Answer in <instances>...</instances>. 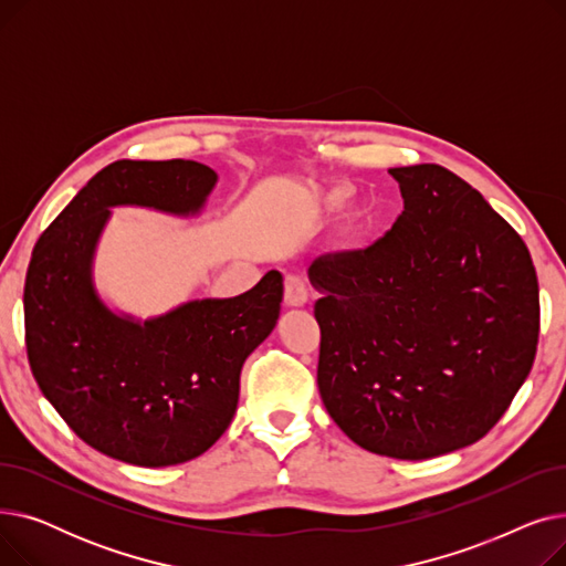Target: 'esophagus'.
Here are the masks:
<instances>
[{
    "label": "esophagus",
    "instance_id": "34e87169",
    "mask_svg": "<svg viewBox=\"0 0 566 566\" xmlns=\"http://www.w3.org/2000/svg\"><path fill=\"white\" fill-rule=\"evenodd\" d=\"M310 301V284L303 275L289 273L286 275V303L291 307H303Z\"/></svg>",
    "mask_w": 566,
    "mask_h": 566
}]
</instances>
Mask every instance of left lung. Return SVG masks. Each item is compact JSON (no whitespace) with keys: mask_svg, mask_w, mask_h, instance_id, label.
Returning a JSON list of instances; mask_svg holds the SVG:
<instances>
[{"mask_svg":"<svg viewBox=\"0 0 566 566\" xmlns=\"http://www.w3.org/2000/svg\"><path fill=\"white\" fill-rule=\"evenodd\" d=\"M403 213L318 256V392L360 448L422 461L484 438L527 378L539 284L523 238L440 165L388 169Z\"/></svg>","mask_w":566,"mask_h":566,"instance_id":"left-lung-1","label":"left lung"}]
</instances>
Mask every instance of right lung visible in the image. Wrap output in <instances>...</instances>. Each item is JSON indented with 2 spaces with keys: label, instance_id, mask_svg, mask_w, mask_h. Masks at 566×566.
<instances>
[{
  "label": "right lung",
  "instance_id": "add662e5",
  "mask_svg": "<svg viewBox=\"0 0 566 566\" xmlns=\"http://www.w3.org/2000/svg\"><path fill=\"white\" fill-rule=\"evenodd\" d=\"M216 184L195 160H116L54 218L29 261V367L64 422L116 461L163 468L211 448L233 420L243 363L280 318L277 271L235 298L190 301L148 321L101 301L94 254L109 208L188 218Z\"/></svg>",
  "mask_w": 566,
  "mask_h": 566
}]
</instances>
